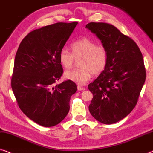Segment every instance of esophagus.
I'll return each mask as SVG.
<instances>
[{
	"mask_svg": "<svg viewBox=\"0 0 153 153\" xmlns=\"http://www.w3.org/2000/svg\"><path fill=\"white\" fill-rule=\"evenodd\" d=\"M84 89H85V88H84V87H82V86L80 85H77V90H78V91H82Z\"/></svg>",
	"mask_w": 153,
	"mask_h": 153,
	"instance_id": "1",
	"label": "esophagus"
}]
</instances>
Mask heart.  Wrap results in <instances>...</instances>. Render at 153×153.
Instances as JSON below:
<instances>
[{
	"instance_id": "b5f03b06",
	"label": "heart",
	"mask_w": 153,
	"mask_h": 153,
	"mask_svg": "<svg viewBox=\"0 0 153 153\" xmlns=\"http://www.w3.org/2000/svg\"><path fill=\"white\" fill-rule=\"evenodd\" d=\"M73 53L65 48L60 51L59 60L64 68L69 69L74 66L75 59H80L79 69L64 73V77L69 80L84 85L91 78L92 74H100L106 67L108 53L102 45H97L95 41L83 37L73 43Z\"/></svg>"
}]
</instances>
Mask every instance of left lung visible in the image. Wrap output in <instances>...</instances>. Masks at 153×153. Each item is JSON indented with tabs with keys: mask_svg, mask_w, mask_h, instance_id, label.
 I'll use <instances>...</instances> for the list:
<instances>
[{
	"mask_svg": "<svg viewBox=\"0 0 153 153\" xmlns=\"http://www.w3.org/2000/svg\"><path fill=\"white\" fill-rule=\"evenodd\" d=\"M86 28L96 34L108 53L105 70L88 86L94 95L89 111L102 123H115L137 105L146 80L143 56L136 43L112 25L91 22Z\"/></svg>",
	"mask_w": 153,
	"mask_h": 153,
	"instance_id": "obj_1",
	"label": "left lung"
}]
</instances>
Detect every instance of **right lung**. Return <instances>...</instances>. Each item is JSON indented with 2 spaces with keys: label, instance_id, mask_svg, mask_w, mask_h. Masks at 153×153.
<instances>
[{
  "label": "right lung",
  "instance_id": "1",
  "mask_svg": "<svg viewBox=\"0 0 153 153\" xmlns=\"http://www.w3.org/2000/svg\"><path fill=\"white\" fill-rule=\"evenodd\" d=\"M77 23H57L34 30L22 40L15 56L12 91L21 111L40 126H55L69 111L77 86L71 80L55 83L63 73L59 52Z\"/></svg>",
  "mask_w": 153,
  "mask_h": 153
}]
</instances>
